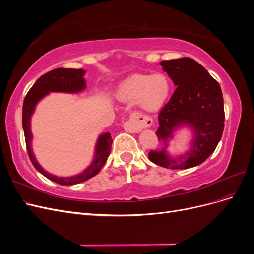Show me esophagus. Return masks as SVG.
<instances>
[{
  "mask_svg": "<svg viewBox=\"0 0 254 254\" xmlns=\"http://www.w3.org/2000/svg\"><path fill=\"white\" fill-rule=\"evenodd\" d=\"M151 124H152V121L150 118L144 117V115L134 114L125 123L124 129L127 132L137 133L142 131V129L150 127Z\"/></svg>",
  "mask_w": 254,
  "mask_h": 254,
  "instance_id": "34e87169",
  "label": "esophagus"
}]
</instances>
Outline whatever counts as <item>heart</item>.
I'll list each match as a JSON object with an SVG mask.
<instances>
[{
	"instance_id": "heart-1",
	"label": "heart",
	"mask_w": 254,
	"mask_h": 254,
	"mask_svg": "<svg viewBox=\"0 0 254 254\" xmlns=\"http://www.w3.org/2000/svg\"><path fill=\"white\" fill-rule=\"evenodd\" d=\"M171 92L172 81L163 73L133 74L120 83L117 97L125 103L135 102L142 111L155 112L164 106Z\"/></svg>"
}]
</instances>
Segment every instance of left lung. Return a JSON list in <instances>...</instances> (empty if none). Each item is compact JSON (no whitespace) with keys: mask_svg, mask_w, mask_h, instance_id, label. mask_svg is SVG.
Returning <instances> with one entry per match:
<instances>
[{"mask_svg":"<svg viewBox=\"0 0 254 254\" xmlns=\"http://www.w3.org/2000/svg\"><path fill=\"white\" fill-rule=\"evenodd\" d=\"M160 64L177 88L158 117L156 134L165 147L149 151L148 158L155 164L172 170L197 166L212 155L224 131L225 109L220 86L191 58L163 60ZM183 125L190 126L193 131L191 148L174 159L167 155V142L174 130Z\"/></svg>","mask_w":254,"mask_h":254,"instance_id":"left-lung-1","label":"left lung"}]
</instances>
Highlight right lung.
<instances>
[{
    "label": "right lung",
    "mask_w": 254,
    "mask_h": 254,
    "mask_svg": "<svg viewBox=\"0 0 254 254\" xmlns=\"http://www.w3.org/2000/svg\"><path fill=\"white\" fill-rule=\"evenodd\" d=\"M86 71L82 68H64L59 67L48 72L47 74L42 75L38 79L34 86L30 88L28 93L24 98L22 110V126L24 130L26 149L28 152V157L32 161L33 165L35 166L38 172H40L48 179L59 183L61 186H73L80 182L86 181L92 177H94L102 170L105 165L107 159H108L111 152L112 137L111 133L105 132L98 136L95 147L94 159L92 161L91 165L84 170L79 175L73 177H57L54 176L47 171H44L37 162L36 158L32 150V131H30V118L35 111V107L37 103L48 95L50 92H64V93H78V92L86 89V80L83 78V75Z\"/></svg>",
    "instance_id": "right-lung-1"
}]
</instances>
